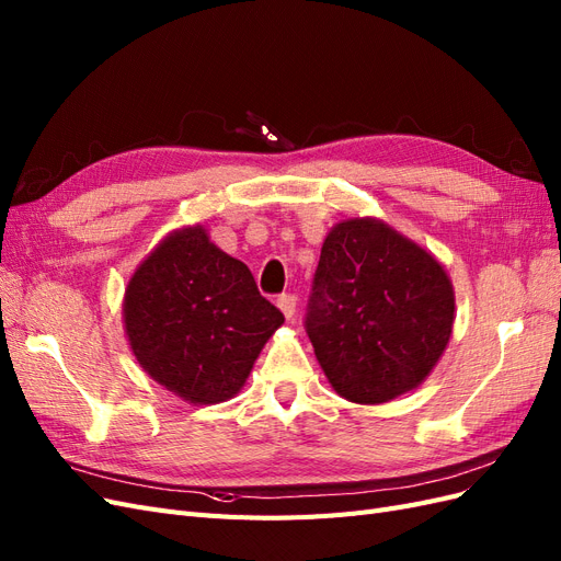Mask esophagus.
Here are the masks:
<instances>
[{"instance_id": "esophagus-1", "label": "esophagus", "mask_w": 561, "mask_h": 561, "mask_svg": "<svg viewBox=\"0 0 561 561\" xmlns=\"http://www.w3.org/2000/svg\"><path fill=\"white\" fill-rule=\"evenodd\" d=\"M276 304H278V309L283 311L285 318H293L295 316V307H297V297L295 295H280L276 299Z\"/></svg>"}]
</instances>
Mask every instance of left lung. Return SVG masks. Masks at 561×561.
I'll list each match as a JSON object with an SVG mask.
<instances>
[{
	"instance_id": "8db88e82",
	"label": "left lung",
	"mask_w": 561,
	"mask_h": 561,
	"mask_svg": "<svg viewBox=\"0 0 561 561\" xmlns=\"http://www.w3.org/2000/svg\"><path fill=\"white\" fill-rule=\"evenodd\" d=\"M454 307L451 280L431 252L381 219L351 217L322 243L307 334L339 396L381 404L431 375Z\"/></svg>"
}]
</instances>
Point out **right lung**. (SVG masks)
Returning a JSON list of instances; mask_svg holds the SVG:
<instances>
[{
	"label": "right lung",
	"instance_id": "right-lung-1",
	"mask_svg": "<svg viewBox=\"0 0 561 561\" xmlns=\"http://www.w3.org/2000/svg\"><path fill=\"white\" fill-rule=\"evenodd\" d=\"M283 322L250 268L210 243L201 225L168 233L135 268L124 297L126 336L140 367L194 404L239 393Z\"/></svg>",
	"mask_w": 561,
	"mask_h": 561
}]
</instances>
